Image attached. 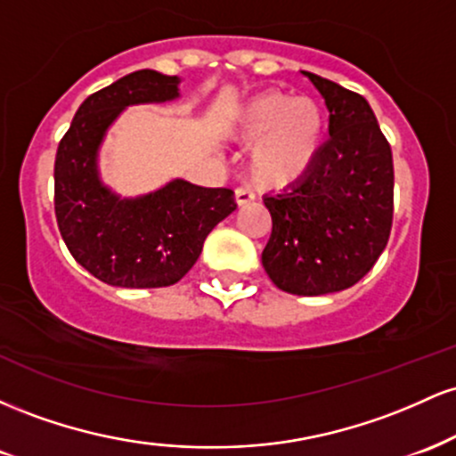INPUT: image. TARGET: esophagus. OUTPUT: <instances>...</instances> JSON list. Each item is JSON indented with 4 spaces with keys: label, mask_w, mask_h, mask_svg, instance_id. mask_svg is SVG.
<instances>
[{
    "label": "esophagus",
    "mask_w": 456,
    "mask_h": 456,
    "mask_svg": "<svg viewBox=\"0 0 456 456\" xmlns=\"http://www.w3.org/2000/svg\"><path fill=\"white\" fill-rule=\"evenodd\" d=\"M235 203H238V206H246V203H250L255 199V195H253V191H248V188H244V186H240V188H235Z\"/></svg>",
    "instance_id": "esophagus-1"
}]
</instances>
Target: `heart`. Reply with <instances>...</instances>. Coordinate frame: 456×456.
Wrapping results in <instances>:
<instances>
[{
  "instance_id": "b5f03b06",
  "label": "heart",
  "mask_w": 456,
  "mask_h": 456,
  "mask_svg": "<svg viewBox=\"0 0 456 456\" xmlns=\"http://www.w3.org/2000/svg\"><path fill=\"white\" fill-rule=\"evenodd\" d=\"M235 133L248 143L255 141L248 159L255 184L285 188L302 180L315 162L322 148L323 113L308 96L265 92L242 109Z\"/></svg>"
}]
</instances>
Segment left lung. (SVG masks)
<instances>
[{
	"instance_id": "1",
	"label": "left lung",
	"mask_w": 456,
	"mask_h": 456,
	"mask_svg": "<svg viewBox=\"0 0 456 456\" xmlns=\"http://www.w3.org/2000/svg\"><path fill=\"white\" fill-rule=\"evenodd\" d=\"M305 75L326 98L330 137L302 180L264 197L272 233L261 264L287 294L323 296L355 285L388 244L395 167L369 102L338 83Z\"/></svg>"
}]
</instances>
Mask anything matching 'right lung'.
Segmentation results:
<instances>
[{"mask_svg":"<svg viewBox=\"0 0 456 456\" xmlns=\"http://www.w3.org/2000/svg\"><path fill=\"white\" fill-rule=\"evenodd\" d=\"M180 78L137 70L92 94L57 145L55 218L70 255L98 281L150 289L174 285L195 265L208 233L235 208L233 191L174 180L119 199L98 180L101 141L124 107L180 96Z\"/></svg>","mask_w":456,"mask_h":456,"instance_id":"right-lung-1","label":"right lung"}]
</instances>
